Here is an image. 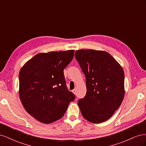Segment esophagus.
Wrapping results in <instances>:
<instances>
[{"mask_svg":"<svg viewBox=\"0 0 146 146\" xmlns=\"http://www.w3.org/2000/svg\"><path fill=\"white\" fill-rule=\"evenodd\" d=\"M72 92L74 94H77V89L76 88V89H74L72 90Z\"/></svg>","mask_w":146,"mask_h":146,"instance_id":"esophagus-1","label":"esophagus"}]
</instances>
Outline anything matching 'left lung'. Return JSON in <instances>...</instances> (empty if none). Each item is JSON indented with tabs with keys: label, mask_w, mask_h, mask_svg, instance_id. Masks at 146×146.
<instances>
[{
	"label": "left lung",
	"mask_w": 146,
	"mask_h": 146,
	"mask_svg": "<svg viewBox=\"0 0 146 146\" xmlns=\"http://www.w3.org/2000/svg\"><path fill=\"white\" fill-rule=\"evenodd\" d=\"M75 57L86 77V94L78 100L83 117L92 123L111 117L125 95L124 72L109 53L92 49L78 50Z\"/></svg>",
	"instance_id": "obj_1"
}]
</instances>
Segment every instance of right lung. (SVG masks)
Masks as SVG:
<instances>
[{
  "instance_id": "add662e5",
  "label": "right lung",
  "mask_w": 146,
  "mask_h": 146,
  "mask_svg": "<svg viewBox=\"0 0 146 146\" xmlns=\"http://www.w3.org/2000/svg\"><path fill=\"white\" fill-rule=\"evenodd\" d=\"M74 50L39 53L19 71V94L29 114L50 123L62 117L75 96L66 88L63 70L74 58Z\"/></svg>"
}]
</instances>
